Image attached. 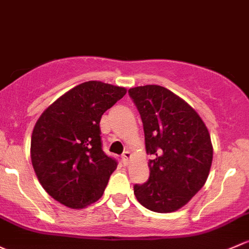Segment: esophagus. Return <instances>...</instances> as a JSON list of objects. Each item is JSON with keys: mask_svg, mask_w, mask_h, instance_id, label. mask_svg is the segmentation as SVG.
Returning <instances> with one entry per match:
<instances>
[{"mask_svg": "<svg viewBox=\"0 0 249 249\" xmlns=\"http://www.w3.org/2000/svg\"><path fill=\"white\" fill-rule=\"evenodd\" d=\"M130 159H131V153L130 151H124V154L122 155V162L124 163V166L129 163Z\"/></svg>", "mask_w": 249, "mask_h": 249, "instance_id": "esophagus-1", "label": "esophagus"}]
</instances>
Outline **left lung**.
Returning a JSON list of instances; mask_svg holds the SVG:
<instances>
[{
  "instance_id": "8db88e82",
  "label": "left lung",
  "mask_w": 249,
  "mask_h": 249,
  "mask_svg": "<svg viewBox=\"0 0 249 249\" xmlns=\"http://www.w3.org/2000/svg\"><path fill=\"white\" fill-rule=\"evenodd\" d=\"M141 114L150 175L133 186L137 200L154 213L179 210L205 184L213 163L210 133L199 114L173 91L156 85L130 88Z\"/></svg>"
}]
</instances>
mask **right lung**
<instances>
[{
    "mask_svg": "<svg viewBox=\"0 0 249 249\" xmlns=\"http://www.w3.org/2000/svg\"><path fill=\"white\" fill-rule=\"evenodd\" d=\"M126 94L100 81L81 83L41 113L31 138L39 182L53 199L83 209L103 196L117 161L103 150L100 120Z\"/></svg>",
    "mask_w": 249,
    "mask_h": 249,
    "instance_id": "right-lung-1",
    "label": "right lung"
}]
</instances>
